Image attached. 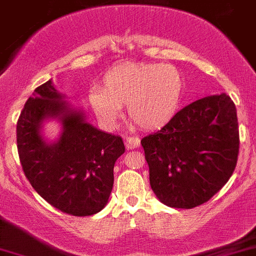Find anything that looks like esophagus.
<instances>
[{"mask_svg":"<svg viewBox=\"0 0 256 256\" xmlns=\"http://www.w3.org/2000/svg\"><path fill=\"white\" fill-rule=\"evenodd\" d=\"M125 145L128 149H134V148L140 146V138H138V136H128Z\"/></svg>","mask_w":256,"mask_h":256,"instance_id":"obj_1","label":"esophagus"}]
</instances>
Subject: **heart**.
Segmentation results:
<instances>
[{"label":"heart","mask_w":256,"mask_h":256,"mask_svg":"<svg viewBox=\"0 0 256 256\" xmlns=\"http://www.w3.org/2000/svg\"><path fill=\"white\" fill-rule=\"evenodd\" d=\"M104 87L93 86L88 101L106 128L116 125L128 106L131 120L144 130H160L178 112L184 80L176 66L163 63H122L106 72Z\"/></svg>","instance_id":"1"}]
</instances>
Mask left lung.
Instances as JSON below:
<instances>
[{
  "instance_id": "1",
  "label": "left lung",
  "mask_w": 256,
  "mask_h": 256,
  "mask_svg": "<svg viewBox=\"0 0 256 256\" xmlns=\"http://www.w3.org/2000/svg\"><path fill=\"white\" fill-rule=\"evenodd\" d=\"M152 192L162 204L193 208L206 204L238 163V122L232 100L222 93L197 100L159 131L142 139Z\"/></svg>"
}]
</instances>
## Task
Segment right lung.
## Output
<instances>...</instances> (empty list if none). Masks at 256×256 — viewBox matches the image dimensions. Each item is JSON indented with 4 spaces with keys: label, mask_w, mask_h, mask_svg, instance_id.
I'll return each mask as SVG.
<instances>
[{
    "label": "right lung",
    "mask_w": 256,
    "mask_h": 256,
    "mask_svg": "<svg viewBox=\"0 0 256 256\" xmlns=\"http://www.w3.org/2000/svg\"><path fill=\"white\" fill-rule=\"evenodd\" d=\"M60 100L48 80L26 101L16 126L18 158L30 184L48 204L72 216H90L106 206L114 162L125 146L120 136L97 130ZM48 116H59L64 125L54 144L40 136Z\"/></svg>",
    "instance_id": "obj_1"
}]
</instances>
